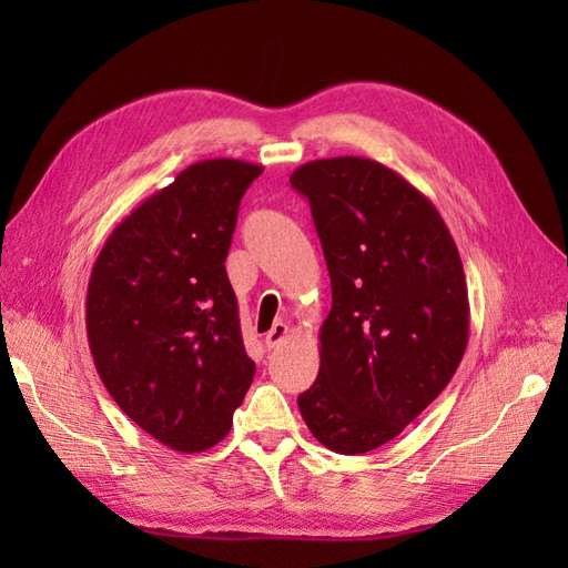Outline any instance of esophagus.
I'll return each mask as SVG.
<instances>
[{
	"label": "esophagus",
	"mask_w": 568,
	"mask_h": 568,
	"mask_svg": "<svg viewBox=\"0 0 568 568\" xmlns=\"http://www.w3.org/2000/svg\"><path fill=\"white\" fill-rule=\"evenodd\" d=\"M287 339V324L285 322H275L273 327H271V332L265 334V346L268 348H275L277 344H283Z\"/></svg>",
	"instance_id": "1"
}]
</instances>
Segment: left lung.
I'll return each instance as SVG.
<instances>
[{
    "mask_svg": "<svg viewBox=\"0 0 568 568\" xmlns=\"http://www.w3.org/2000/svg\"><path fill=\"white\" fill-rule=\"evenodd\" d=\"M291 185L310 202L332 281L320 373L297 407L327 449L366 454L395 439L462 364V256L437 207L378 161H310Z\"/></svg>",
    "mask_w": 568,
    "mask_h": 568,
    "instance_id": "8db88e82",
    "label": "left lung"
}]
</instances>
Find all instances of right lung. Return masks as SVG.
<instances>
[{
	"instance_id": "1",
	"label": "right lung",
	"mask_w": 568,
	"mask_h": 568,
	"mask_svg": "<svg viewBox=\"0 0 568 568\" xmlns=\"http://www.w3.org/2000/svg\"><path fill=\"white\" fill-rule=\"evenodd\" d=\"M261 173L234 159L192 163L116 224L90 275L94 368L124 415L175 452L220 444L256 373L224 261Z\"/></svg>"
}]
</instances>
